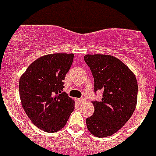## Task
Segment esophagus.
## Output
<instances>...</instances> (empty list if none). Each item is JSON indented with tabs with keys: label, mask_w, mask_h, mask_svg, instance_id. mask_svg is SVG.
I'll list each match as a JSON object with an SVG mask.
<instances>
[{
	"label": "esophagus",
	"mask_w": 156,
	"mask_h": 156,
	"mask_svg": "<svg viewBox=\"0 0 156 156\" xmlns=\"http://www.w3.org/2000/svg\"><path fill=\"white\" fill-rule=\"evenodd\" d=\"M84 101H85V100H84V98H80V99H78V102H79L80 103H84Z\"/></svg>",
	"instance_id": "1"
}]
</instances>
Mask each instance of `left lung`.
Segmentation results:
<instances>
[{
  "mask_svg": "<svg viewBox=\"0 0 156 156\" xmlns=\"http://www.w3.org/2000/svg\"><path fill=\"white\" fill-rule=\"evenodd\" d=\"M84 61L94 79V91L103 90L100 101H92L93 115L86 119L90 132L97 137L116 133L136 108L138 85L134 74L120 59L105 54H87Z\"/></svg>",
  "mask_w": 156,
  "mask_h": 156,
  "instance_id": "left-lung-1",
  "label": "left lung"
}]
</instances>
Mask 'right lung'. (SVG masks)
<instances>
[{"label": "right lung", "mask_w": 156, "mask_h": 156, "mask_svg": "<svg viewBox=\"0 0 156 156\" xmlns=\"http://www.w3.org/2000/svg\"><path fill=\"white\" fill-rule=\"evenodd\" d=\"M73 53H53L34 60L19 82L22 105L35 126L48 133L60 130L75 109V101L63 89Z\"/></svg>", "instance_id": "obj_1"}]
</instances>
